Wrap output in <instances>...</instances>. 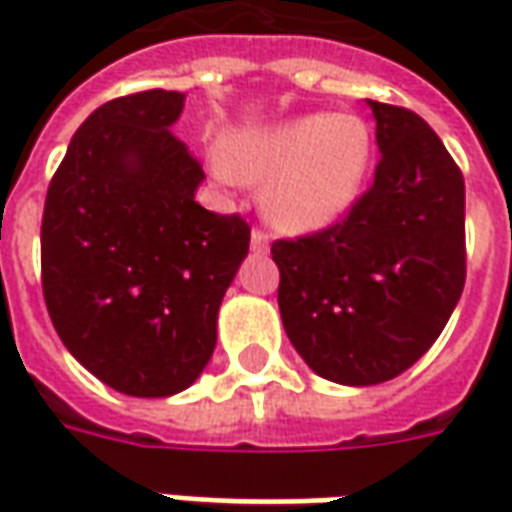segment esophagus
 I'll return each mask as SVG.
<instances>
[{"label": "esophagus", "mask_w": 512, "mask_h": 512, "mask_svg": "<svg viewBox=\"0 0 512 512\" xmlns=\"http://www.w3.org/2000/svg\"><path fill=\"white\" fill-rule=\"evenodd\" d=\"M249 246H252L255 255H268V235L263 233V230H252V241H249Z\"/></svg>", "instance_id": "34e87169"}]
</instances>
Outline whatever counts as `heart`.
Instances as JSON below:
<instances>
[{
    "instance_id": "heart-1",
    "label": "heart",
    "mask_w": 512,
    "mask_h": 512,
    "mask_svg": "<svg viewBox=\"0 0 512 512\" xmlns=\"http://www.w3.org/2000/svg\"><path fill=\"white\" fill-rule=\"evenodd\" d=\"M373 164V131L351 112H307L233 134L213 172L263 183V213L288 233H315L354 208Z\"/></svg>"
}]
</instances>
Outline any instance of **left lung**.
<instances>
[{
  "label": "left lung",
  "mask_w": 512,
  "mask_h": 512,
  "mask_svg": "<svg viewBox=\"0 0 512 512\" xmlns=\"http://www.w3.org/2000/svg\"><path fill=\"white\" fill-rule=\"evenodd\" d=\"M367 106L381 153L370 191L329 230L271 246L288 340L312 373L343 386L406 373L466 279L461 169L422 117Z\"/></svg>",
  "instance_id": "8db88e82"
}]
</instances>
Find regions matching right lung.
<instances>
[{"label":"right lung","mask_w":512,"mask_h":512,"mask_svg":"<svg viewBox=\"0 0 512 512\" xmlns=\"http://www.w3.org/2000/svg\"><path fill=\"white\" fill-rule=\"evenodd\" d=\"M186 95L115 98L73 134L46 194L43 296L73 359L131 397L189 389L249 255L241 216L194 202L202 167L169 128Z\"/></svg>","instance_id":"1"}]
</instances>
